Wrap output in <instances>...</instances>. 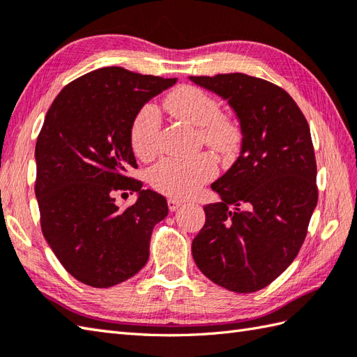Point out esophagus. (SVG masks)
<instances>
[{"label":"esophagus","instance_id":"34e87169","mask_svg":"<svg viewBox=\"0 0 357 357\" xmlns=\"http://www.w3.org/2000/svg\"><path fill=\"white\" fill-rule=\"evenodd\" d=\"M167 204H169V208H170V211H176L181 206H183V202H181V201H176V199H169V201H167Z\"/></svg>","mask_w":357,"mask_h":357}]
</instances>
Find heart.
<instances>
[{"mask_svg": "<svg viewBox=\"0 0 357 357\" xmlns=\"http://www.w3.org/2000/svg\"><path fill=\"white\" fill-rule=\"evenodd\" d=\"M165 109L174 118L199 128L202 142L219 153H231L241 141V128L236 121L222 115L213 96L193 86H181L167 96ZM161 132V115L153 104H146L136 112L130 127V142L135 155L150 159L156 155ZM216 161L204 153L188 159L165 158L151 167L150 184L158 192L172 198L185 199L215 178Z\"/></svg>", "mask_w": 357, "mask_h": 357, "instance_id": "heart-1", "label": "heart"}]
</instances>
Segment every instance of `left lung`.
Instances as JSON below:
<instances>
[{
  "mask_svg": "<svg viewBox=\"0 0 357 357\" xmlns=\"http://www.w3.org/2000/svg\"><path fill=\"white\" fill-rule=\"evenodd\" d=\"M229 101L241 127L236 161L211 188L192 242L198 268L234 293H253L287 270L317 204L310 127L298 104L271 82L245 73L188 77Z\"/></svg>",
  "mask_w": 357,
  "mask_h": 357,
  "instance_id": "1",
  "label": "left lung"
}]
</instances>
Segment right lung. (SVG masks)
Wrapping results in <instances>:
<instances>
[{
    "label": "right lung",
    "mask_w": 357,
    "mask_h": 357,
    "mask_svg": "<svg viewBox=\"0 0 357 357\" xmlns=\"http://www.w3.org/2000/svg\"><path fill=\"white\" fill-rule=\"evenodd\" d=\"M176 81L102 67L67 84L44 118L35 147L41 229L82 284L109 288L147 264L151 231L169 207L126 176L136 169L130 127L136 112ZM127 190L139 198L121 211L114 198Z\"/></svg>",
    "instance_id": "right-lung-1"
}]
</instances>
